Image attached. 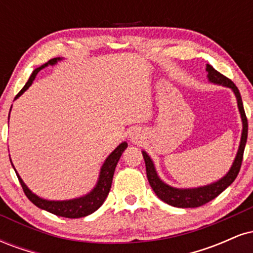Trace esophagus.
I'll return each mask as SVG.
<instances>
[{
	"label": "esophagus",
	"mask_w": 253,
	"mask_h": 253,
	"mask_svg": "<svg viewBox=\"0 0 253 253\" xmlns=\"http://www.w3.org/2000/svg\"><path fill=\"white\" fill-rule=\"evenodd\" d=\"M129 138H130V140L134 141V143H139V141L141 140V135L139 134V133L136 132V130H134V132H132V134L129 135Z\"/></svg>",
	"instance_id": "obj_1"
}]
</instances>
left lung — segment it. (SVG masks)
Returning a JSON list of instances; mask_svg holds the SVG:
<instances>
[{
    "label": "left lung",
    "mask_w": 253,
    "mask_h": 253,
    "mask_svg": "<svg viewBox=\"0 0 253 253\" xmlns=\"http://www.w3.org/2000/svg\"><path fill=\"white\" fill-rule=\"evenodd\" d=\"M206 71L208 72L207 77L208 80H210V82L231 88L232 91L236 95L238 109H239L243 123V130L242 138H240L239 149H238L237 156L236 158H234V162L233 164H232L231 169H229L228 172L226 173L222 178H220L219 181L214 183H211V184L208 185H203V187L199 188H188V189L173 188L162 181V179L159 178V176L157 175V171L152 159L150 158V156L147 155L145 151H143L145 167H146V175L147 179H149L150 182L151 188H152L153 191L156 193V195L158 196L162 201H164L165 203H168V205L170 206H173V207L195 208L211 201V200L215 199L217 195H220L226 188L229 187V185L233 183L234 179L237 178L238 173H239L240 167H242L244 150H245L246 140H248V119H246L245 110H244L240 92L236 86V84L232 82L229 78L223 76V75L220 74L219 71H216L213 66L210 65V64L206 65Z\"/></svg>",
    "instance_id": "8db88e82"
}]
</instances>
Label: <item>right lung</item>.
Wrapping results in <instances>:
<instances>
[{
	"label": "right lung",
	"mask_w": 253,
	"mask_h": 253,
	"mask_svg": "<svg viewBox=\"0 0 253 253\" xmlns=\"http://www.w3.org/2000/svg\"><path fill=\"white\" fill-rule=\"evenodd\" d=\"M60 59H62V58H53V59L48 60L47 63H45L43 65L39 66V68H37L36 70L32 72L31 77L28 78L27 83L25 84L24 88L20 90L19 94L15 96V100L17 97L21 96L26 90L30 88L32 83H33V81L36 80L38 72L42 70L45 66L54 65V64ZM126 149H127V143L126 141H124V143L119 145L117 149L107 157V159L104 161L102 168H101L100 176H98L96 185H95L94 189L90 191V193H88L84 196L77 197V199L65 200V201H50V200L42 199V197H39L38 195H36V194H33L30 189H28L27 185H26L24 181H22L21 177L19 176L17 171L15 169L14 170H15L16 176L17 178H19V182L20 184H21L22 189H24V193L26 194V196H27L28 200H30L32 203H34L37 207H39L40 210L50 211V213L54 214V215L69 217V219H77V217H83V216L89 215V214L94 213L95 211H97L98 208L102 206L104 200H106L107 196H108L110 187H112L113 176H114V171H115V168H117L119 159H120L121 155H123V152Z\"/></svg>",
	"instance_id": "right-lung-1"
}]
</instances>
